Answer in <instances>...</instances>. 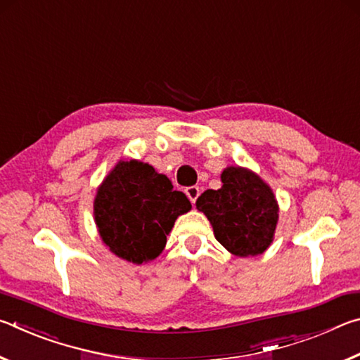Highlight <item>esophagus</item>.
Returning <instances> with one entry per match:
<instances>
[{"label": "esophagus", "mask_w": 360, "mask_h": 360, "mask_svg": "<svg viewBox=\"0 0 360 360\" xmlns=\"http://www.w3.org/2000/svg\"><path fill=\"white\" fill-rule=\"evenodd\" d=\"M186 195L188 197V200H191L192 203L197 202L198 195H200V188L197 186H192V187H187L186 188Z\"/></svg>", "instance_id": "obj_1"}]
</instances>
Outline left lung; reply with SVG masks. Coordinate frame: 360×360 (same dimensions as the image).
I'll use <instances>...</instances> for the list:
<instances>
[{"instance_id": "obj_1", "label": "left lung", "mask_w": 360, "mask_h": 360, "mask_svg": "<svg viewBox=\"0 0 360 360\" xmlns=\"http://www.w3.org/2000/svg\"><path fill=\"white\" fill-rule=\"evenodd\" d=\"M222 187L208 188L197 200V210L208 217L216 240L236 257L265 252L275 238L279 206L271 187L245 167H227Z\"/></svg>"}]
</instances>
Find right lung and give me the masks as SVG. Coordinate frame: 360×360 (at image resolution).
Returning a JSON list of instances; mask_svg holds the SVG:
<instances>
[{
  "label": "right lung",
  "mask_w": 360,
  "mask_h": 360,
  "mask_svg": "<svg viewBox=\"0 0 360 360\" xmlns=\"http://www.w3.org/2000/svg\"><path fill=\"white\" fill-rule=\"evenodd\" d=\"M192 210L165 174L149 163L122 158L96 188L94 216L114 255L141 265L157 259L181 214Z\"/></svg>",
  "instance_id": "obj_1"
}]
</instances>
